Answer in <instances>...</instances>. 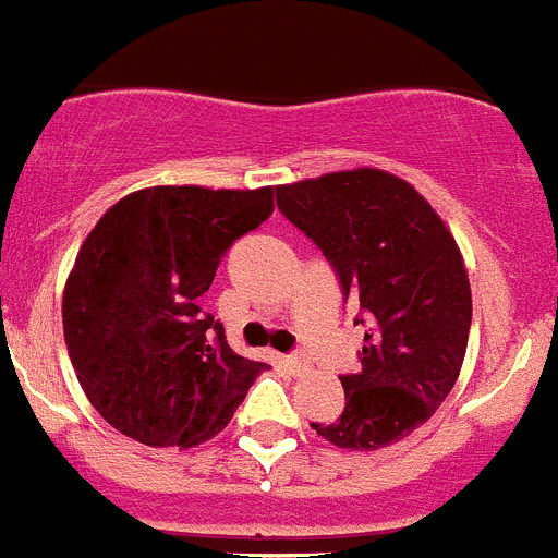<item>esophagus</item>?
<instances>
[{
  "label": "esophagus",
  "mask_w": 558,
  "mask_h": 558,
  "mask_svg": "<svg viewBox=\"0 0 558 558\" xmlns=\"http://www.w3.org/2000/svg\"><path fill=\"white\" fill-rule=\"evenodd\" d=\"M284 366L290 368V374H295V377H302V374L310 372V360L302 357V354H293V357L284 360Z\"/></svg>",
  "instance_id": "obj_1"
}]
</instances>
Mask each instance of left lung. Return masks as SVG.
Wrapping results in <instances>:
<instances>
[{
	"label": "left lung",
	"instance_id": "1",
	"mask_svg": "<svg viewBox=\"0 0 558 558\" xmlns=\"http://www.w3.org/2000/svg\"><path fill=\"white\" fill-rule=\"evenodd\" d=\"M279 209L372 324L360 372L340 377L347 408L313 427L340 450L397 445L436 413L463 366L472 290L456 236L416 186L377 167L282 184Z\"/></svg>",
	"mask_w": 558,
	"mask_h": 558
}]
</instances>
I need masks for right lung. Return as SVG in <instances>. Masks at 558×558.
Masks as SVG:
<instances>
[{"mask_svg": "<svg viewBox=\"0 0 558 558\" xmlns=\"http://www.w3.org/2000/svg\"><path fill=\"white\" fill-rule=\"evenodd\" d=\"M274 186H145L95 223L63 288V338L88 402L122 436L190 450L218 436L265 363L236 354L201 310Z\"/></svg>", "mask_w": 558, "mask_h": 558, "instance_id": "obj_1", "label": "right lung"}]
</instances>
